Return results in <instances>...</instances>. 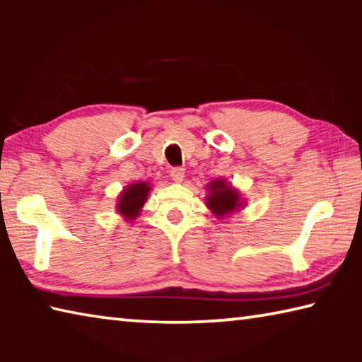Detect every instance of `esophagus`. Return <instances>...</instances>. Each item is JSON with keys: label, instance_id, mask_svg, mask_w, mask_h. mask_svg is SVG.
<instances>
[{"label": "esophagus", "instance_id": "obj_1", "mask_svg": "<svg viewBox=\"0 0 362 362\" xmlns=\"http://www.w3.org/2000/svg\"><path fill=\"white\" fill-rule=\"evenodd\" d=\"M170 177H173V180L175 183H180V182H183V177H185V170H183L182 168H174L173 170H170Z\"/></svg>", "mask_w": 362, "mask_h": 362}]
</instances>
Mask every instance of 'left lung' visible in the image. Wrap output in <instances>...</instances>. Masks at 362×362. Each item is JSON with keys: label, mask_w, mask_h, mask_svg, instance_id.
<instances>
[{"label": "left lung", "mask_w": 362, "mask_h": 362, "mask_svg": "<svg viewBox=\"0 0 362 362\" xmlns=\"http://www.w3.org/2000/svg\"><path fill=\"white\" fill-rule=\"evenodd\" d=\"M204 188L207 192L204 204L212 216L220 220L228 218L231 214L240 212L246 206V198L243 193L223 177L209 182Z\"/></svg>", "instance_id": "1"}]
</instances>
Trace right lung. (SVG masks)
<instances>
[{"label": "right lung", "instance_id": "obj_1", "mask_svg": "<svg viewBox=\"0 0 362 362\" xmlns=\"http://www.w3.org/2000/svg\"><path fill=\"white\" fill-rule=\"evenodd\" d=\"M151 192V185L148 182H131L129 185L121 189V193L116 198V214L126 220L127 223L134 222L140 211L148 199Z\"/></svg>", "mask_w": 362, "mask_h": 362}]
</instances>
